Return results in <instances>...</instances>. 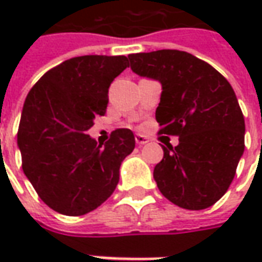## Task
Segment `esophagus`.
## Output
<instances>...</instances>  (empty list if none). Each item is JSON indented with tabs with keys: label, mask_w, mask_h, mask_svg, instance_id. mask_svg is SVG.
Listing matches in <instances>:
<instances>
[{
	"label": "esophagus",
	"mask_w": 262,
	"mask_h": 262,
	"mask_svg": "<svg viewBox=\"0 0 262 262\" xmlns=\"http://www.w3.org/2000/svg\"><path fill=\"white\" fill-rule=\"evenodd\" d=\"M135 140H136V143L139 146H143V144H147L148 143V137L143 136V135H136V136H135Z\"/></svg>",
	"instance_id": "esophagus-1"
}]
</instances>
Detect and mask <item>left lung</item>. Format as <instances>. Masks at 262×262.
I'll use <instances>...</instances> for the list:
<instances>
[{"label":"left lung","instance_id":"1","mask_svg":"<svg viewBox=\"0 0 262 262\" xmlns=\"http://www.w3.org/2000/svg\"><path fill=\"white\" fill-rule=\"evenodd\" d=\"M127 57L133 73L161 84L160 133L180 137L177 147H163L164 157L154 167L160 192L180 208L212 206L230 187L244 151V116L233 88L217 70L187 52Z\"/></svg>","mask_w":262,"mask_h":262}]
</instances>
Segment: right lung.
Listing matches in <instances>:
<instances>
[{"instance_id":"1","label":"right lung","mask_w":262,"mask_h":262,"mask_svg":"<svg viewBox=\"0 0 262 262\" xmlns=\"http://www.w3.org/2000/svg\"><path fill=\"white\" fill-rule=\"evenodd\" d=\"M126 67V56L73 57L43 74L26 97L18 129L22 170L59 213L91 212L119 182L120 164L135 148L133 132L116 129L103 146L86 133L106 112L109 85Z\"/></svg>"}]
</instances>
